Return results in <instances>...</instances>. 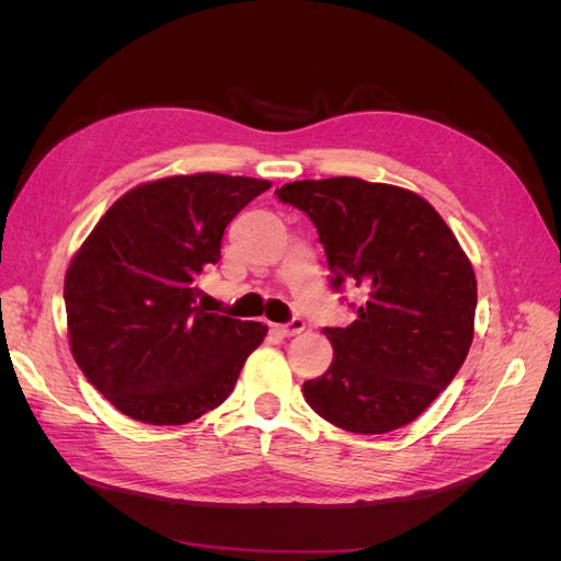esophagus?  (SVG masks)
<instances>
[{
    "instance_id": "esophagus-1",
    "label": "esophagus",
    "mask_w": 561,
    "mask_h": 561,
    "mask_svg": "<svg viewBox=\"0 0 561 561\" xmlns=\"http://www.w3.org/2000/svg\"><path fill=\"white\" fill-rule=\"evenodd\" d=\"M304 328H307V322H304V318H293L290 322H285V325H278L276 330L283 336H297L299 332H304Z\"/></svg>"
}]
</instances>
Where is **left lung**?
Listing matches in <instances>:
<instances>
[{
	"mask_svg": "<svg viewBox=\"0 0 561 561\" xmlns=\"http://www.w3.org/2000/svg\"><path fill=\"white\" fill-rule=\"evenodd\" d=\"M307 213L334 290L365 293L348 328H325L334 358L304 381L311 410L363 435L412 423L451 383L472 344L478 280L428 201L358 178L301 180L276 190Z\"/></svg>",
	"mask_w": 561,
	"mask_h": 561,
	"instance_id": "left-lung-1",
	"label": "left lung"
}]
</instances>
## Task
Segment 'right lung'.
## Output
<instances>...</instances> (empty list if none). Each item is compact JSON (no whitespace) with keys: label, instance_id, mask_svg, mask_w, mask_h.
Segmentation results:
<instances>
[{"label":"right lung","instance_id":"obj_1","mask_svg":"<svg viewBox=\"0 0 561 561\" xmlns=\"http://www.w3.org/2000/svg\"><path fill=\"white\" fill-rule=\"evenodd\" d=\"M271 182L175 175L135 186L100 222L65 276L70 348L118 412L182 426L222 404L266 325L208 313L198 278L222 233Z\"/></svg>","mask_w":561,"mask_h":561}]
</instances>
